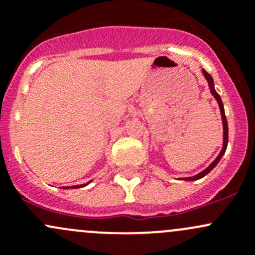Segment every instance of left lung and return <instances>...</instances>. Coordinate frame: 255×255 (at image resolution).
I'll list each match as a JSON object with an SVG mask.
<instances>
[{
	"mask_svg": "<svg viewBox=\"0 0 255 255\" xmlns=\"http://www.w3.org/2000/svg\"><path fill=\"white\" fill-rule=\"evenodd\" d=\"M202 73H204L205 78H206V80H207L208 86H210V90H211V94H212L213 96H215V99L217 100L218 106H220V110H221V116H222V122H223V148H222V150H221L220 155H218L217 158H216V160L213 161V163L211 164V165L208 166V168L205 169L204 171H201V173L197 174V175H195V176H192V177H185L184 180H187V181H195V180L201 179V177H204L205 175H207V174L210 173V171L212 170V169L215 168L216 165H217L218 161L221 160V158H222L223 154H225L226 149H227V144H228V125H227V120H226L225 109H223L222 100H221L220 95H218L217 92H216V90H215V85H213V79H212V76H211L210 74H208L206 70H202Z\"/></svg>",
	"mask_w": 255,
	"mask_h": 255,
	"instance_id": "8db88e82",
	"label": "left lung"
}]
</instances>
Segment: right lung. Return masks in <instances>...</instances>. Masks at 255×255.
<instances>
[{
	"label": "right lung",
	"instance_id": "1",
	"mask_svg": "<svg viewBox=\"0 0 255 255\" xmlns=\"http://www.w3.org/2000/svg\"><path fill=\"white\" fill-rule=\"evenodd\" d=\"M86 185L87 184H84V185H79V186H78V185H76V186H70L71 187V189H76V187H82V186H86ZM70 187H66V189H70Z\"/></svg>",
	"mask_w": 255,
	"mask_h": 255
}]
</instances>
